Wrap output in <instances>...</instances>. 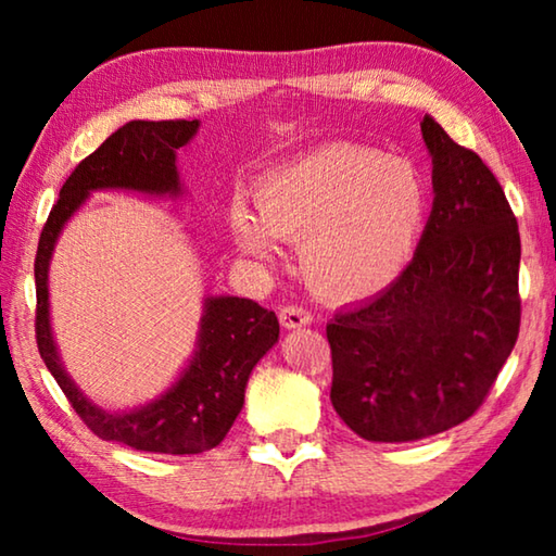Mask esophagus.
I'll use <instances>...</instances> for the list:
<instances>
[{"label":"esophagus","mask_w":556,"mask_h":556,"mask_svg":"<svg viewBox=\"0 0 556 556\" xmlns=\"http://www.w3.org/2000/svg\"><path fill=\"white\" fill-rule=\"evenodd\" d=\"M279 321L285 328H301V326H308L314 321V316L308 308L299 306V304H287L279 308Z\"/></svg>","instance_id":"34e87169"}]
</instances>
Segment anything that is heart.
Returning a JSON list of instances; mask_svg holds the SVG:
<instances>
[{"label": "heart", "mask_w": 556, "mask_h": 556, "mask_svg": "<svg viewBox=\"0 0 556 556\" xmlns=\"http://www.w3.org/2000/svg\"><path fill=\"white\" fill-rule=\"evenodd\" d=\"M427 188L417 168L380 149L326 144L267 174L255 218L230 208L232 242L269 262L275 242H299V267L316 294L368 296L400 275L425 225Z\"/></svg>", "instance_id": "1"}]
</instances>
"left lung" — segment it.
<instances>
[{
  "mask_svg": "<svg viewBox=\"0 0 556 556\" xmlns=\"http://www.w3.org/2000/svg\"><path fill=\"white\" fill-rule=\"evenodd\" d=\"M434 205L419 248L375 299L336 314L331 402L368 441H414L485 402L520 333V232L491 168L425 115Z\"/></svg>",
  "mask_w": 556,
  "mask_h": 556,
  "instance_id": "left-lung-1",
  "label": "left lung"
}]
</instances>
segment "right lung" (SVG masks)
Listing matches in <instances>:
<instances>
[{
    "instance_id": "add662e5",
    "label": "right lung",
    "mask_w": 556,
    "mask_h": 556,
    "mask_svg": "<svg viewBox=\"0 0 556 556\" xmlns=\"http://www.w3.org/2000/svg\"><path fill=\"white\" fill-rule=\"evenodd\" d=\"M199 129V119H135L110 135L65 178L36 250V345L46 368L92 434L154 454H201L218 446L238 419L252 368L279 338L275 312L252 299H205L199 351L162 397L135 412H105L83 397L55 353L49 326V260L65 220L98 188L178 193L176 149Z\"/></svg>"
}]
</instances>
